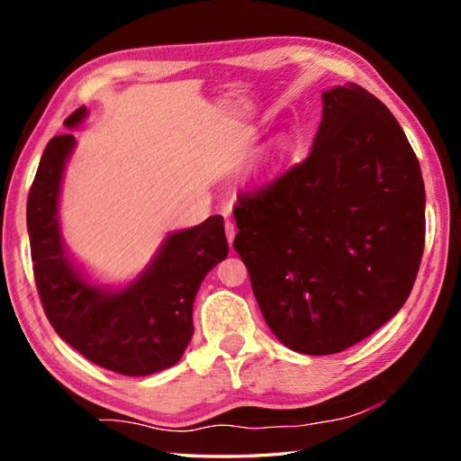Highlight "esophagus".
<instances>
[{"label": "esophagus", "mask_w": 461, "mask_h": 461, "mask_svg": "<svg viewBox=\"0 0 461 461\" xmlns=\"http://www.w3.org/2000/svg\"><path fill=\"white\" fill-rule=\"evenodd\" d=\"M225 238H228L230 246L233 243V240H236V225H233L231 221H225Z\"/></svg>", "instance_id": "1"}]
</instances>
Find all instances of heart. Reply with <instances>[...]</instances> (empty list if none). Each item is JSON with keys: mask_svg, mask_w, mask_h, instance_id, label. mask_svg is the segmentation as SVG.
I'll return each instance as SVG.
<instances>
[{"mask_svg": "<svg viewBox=\"0 0 461 461\" xmlns=\"http://www.w3.org/2000/svg\"><path fill=\"white\" fill-rule=\"evenodd\" d=\"M276 150H277V154H279V156H283V154H287V152H289V142H287V140H283V139H281V140H279V142L276 144Z\"/></svg>", "mask_w": 461, "mask_h": 461, "instance_id": "obj_1", "label": "heart"}]
</instances>
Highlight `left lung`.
<instances>
[{"label":"left lung","instance_id":"obj_1","mask_svg":"<svg viewBox=\"0 0 461 461\" xmlns=\"http://www.w3.org/2000/svg\"><path fill=\"white\" fill-rule=\"evenodd\" d=\"M233 248L267 327L335 355L402 309L426 236L422 170L402 126L355 83L322 93L305 162L233 210Z\"/></svg>","mask_w":461,"mask_h":461}]
</instances>
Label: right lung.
<instances>
[{"mask_svg":"<svg viewBox=\"0 0 461 461\" xmlns=\"http://www.w3.org/2000/svg\"><path fill=\"white\" fill-rule=\"evenodd\" d=\"M81 106L65 121L77 129ZM75 136L49 140L27 198V231L39 297L57 335L106 370L146 376L174 366L194 335L192 309L203 277L228 258L221 215L166 236L149 266L122 287L91 281L68 253L59 218Z\"/></svg>","mask_w":461,"mask_h":461,"instance_id":"add662e5","label":"right lung"}]
</instances>
